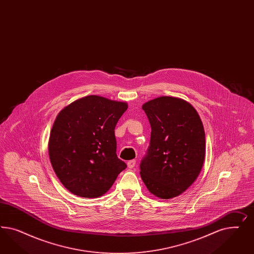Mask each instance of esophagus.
I'll return each instance as SVG.
<instances>
[{"label":"esophagus","instance_id":"esophagus-1","mask_svg":"<svg viewBox=\"0 0 254 254\" xmlns=\"http://www.w3.org/2000/svg\"><path fill=\"white\" fill-rule=\"evenodd\" d=\"M127 168H128V169H133V168L136 166V160L133 159V160L127 162Z\"/></svg>","mask_w":254,"mask_h":254}]
</instances>
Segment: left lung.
<instances>
[{"instance_id": "obj_1", "label": "left lung", "mask_w": 254, "mask_h": 254, "mask_svg": "<svg viewBox=\"0 0 254 254\" xmlns=\"http://www.w3.org/2000/svg\"><path fill=\"white\" fill-rule=\"evenodd\" d=\"M152 127L140 177L161 199L176 197L198 177L205 160L206 138L196 110L188 101L162 96L142 105Z\"/></svg>"}]
</instances>
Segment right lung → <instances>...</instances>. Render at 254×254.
I'll return each mask as SVG.
<instances>
[{"label": "right lung", "mask_w": 254, "mask_h": 254, "mask_svg": "<svg viewBox=\"0 0 254 254\" xmlns=\"http://www.w3.org/2000/svg\"><path fill=\"white\" fill-rule=\"evenodd\" d=\"M127 107L125 101L89 95L72 101L56 117L49 158L57 177L74 195L100 197L127 168L116 154L115 128Z\"/></svg>", "instance_id": "right-lung-1"}]
</instances>
